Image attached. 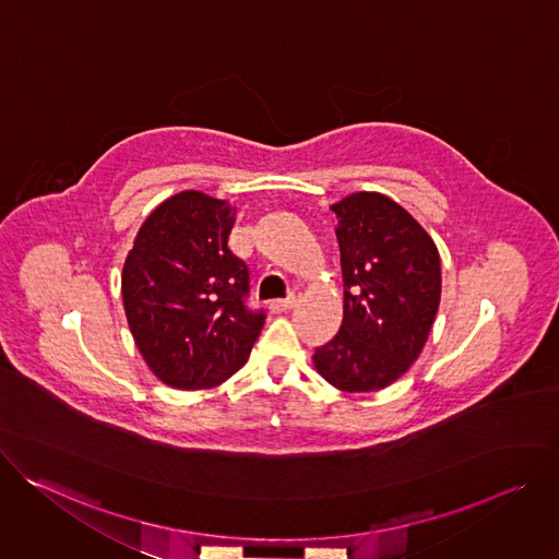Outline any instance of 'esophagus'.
<instances>
[{
    "instance_id": "esophagus-1",
    "label": "esophagus",
    "mask_w": 559,
    "mask_h": 559,
    "mask_svg": "<svg viewBox=\"0 0 559 559\" xmlns=\"http://www.w3.org/2000/svg\"><path fill=\"white\" fill-rule=\"evenodd\" d=\"M298 298H300V292H298V289H294L289 296L272 300V302H270V307H272V311H287V309H292V307L298 302Z\"/></svg>"
}]
</instances>
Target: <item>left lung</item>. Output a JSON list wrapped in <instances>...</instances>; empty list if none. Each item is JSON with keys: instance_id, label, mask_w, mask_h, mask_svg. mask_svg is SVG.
I'll return each mask as SVG.
<instances>
[{"instance_id": "obj_1", "label": "left lung", "mask_w": 559, "mask_h": 559, "mask_svg": "<svg viewBox=\"0 0 559 559\" xmlns=\"http://www.w3.org/2000/svg\"><path fill=\"white\" fill-rule=\"evenodd\" d=\"M345 285L343 325L313 367L341 391H378L420 356L440 305V254L405 210L378 192L332 205Z\"/></svg>"}]
</instances>
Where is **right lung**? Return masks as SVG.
Segmentation results:
<instances>
[{
    "instance_id": "1",
    "label": "right lung",
    "mask_w": 559,
    "mask_h": 559,
    "mask_svg": "<svg viewBox=\"0 0 559 559\" xmlns=\"http://www.w3.org/2000/svg\"><path fill=\"white\" fill-rule=\"evenodd\" d=\"M236 207L197 190L166 199L128 252L121 294L134 343L175 389H210L248 362L265 311L246 305L250 270L227 241Z\"/></svg>"
}]
</instances>
